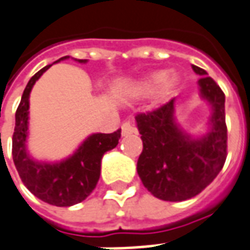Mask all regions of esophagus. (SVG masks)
<instances>
[{
  "label": "esophagus",
  "mask_w": 250,
  "mask_h": 250,
  "mask_svg": "<svg viewBox=\"0 0 250 250\" xmlns=\"http://www.w3.org/2000/svg\"><path fill=\"white\" fill-rule=\"evenodd\" d=\"M137 132V127L132 125L131 122H125L123 125H122V134L123 135H130V134H135Z\"/></svg>",
  "instance_id": "1"
}]
</instances>
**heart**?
Wrapping results in <instances>:
<instances>
[{
  "label": "heart",
  "mask_w": 250,
  "mask_h": 250,
  "mask_svg": "<svg viewBox=\"0 0 250 250\" xmlns=\"http://www.w3.org/2000/svg\"><path fill=\"white\" fill-rule=\"evenodd\" d=\"M174 81H176V78L173 76H167L165 71H155L139 85V92L143 95L153 93L161 86L162 83H165V86H170Z\"/></svg>",
  "instance_id": "b5f03b06"
}]
</instances>
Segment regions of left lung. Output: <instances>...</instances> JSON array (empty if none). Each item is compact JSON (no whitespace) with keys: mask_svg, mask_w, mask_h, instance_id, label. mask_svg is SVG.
Segmentation results:
<instances>
[{"mask_svg":"<svg viewBox=\"0 0 250 250\" xmlns=\"http://www.w3.org/2000/svg\"><path fill=\"white\" fill-rule=\"evenodd\" d=\"M192 69L200 76L202 96L214 111L207 137L191 139L176 125L173 99L135 116L143 142L138 174L153 196L167 202H183L199 195L222 170L228 157L225 93L206 70L198 66Z\"/></svg>","mask_w":250,"mask_h":250,"instance_id":"left-lung-1","label":"left lung"}]
</instances>
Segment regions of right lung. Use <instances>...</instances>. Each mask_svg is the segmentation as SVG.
Listing matches in <instances>:
<instances>
[{
	"mask_svg": "<svg viewBox=\"0 0 250 250\" xmlns=\"http://www.w3.org/2000/svg\"><path fill=\"white\" fill-rule=\"evenodd\" d=\"M67 57H63L64 59ZM80 62H85L80 59ZM48 64L35 74L24 89L21 101L16 111V125L12 138V155L20 179L29 191L40 200L57 206L69 207L81 203L93 192L99 183L101 158L108 150L119 143L120 132L93 134L80 146L74 155L61 164H40L29 158L25 151L28 131L29 93L39 77L50 67Z\"/></svg>",
	"mask_w": 250,
	"mask_h": 250,
	"instance_id": "add662e5",
	"label": "right lung"
}]
</instances>
